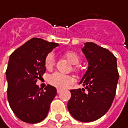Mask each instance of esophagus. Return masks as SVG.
I'll use <instances>...</instances> for the list:
<instances>
[{
	"instance_id": "1",
	"label": "esophagus",
	"mask_w": 128,
	"mask_h": 128,
	"mask_svg": "<svg viewBox=\"0 0 128 128\" xmlns=\"http://www.w3.org/2000/svg\"><path fill=\"white\" fill-rule=\"evenodd\" d=\"M62 91V90L61 89H57V93H58H58H60Z\"/></svg>"
}]
</instances>
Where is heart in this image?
I'll return each mask as SVG.
<instances>
[{
	"instance_id": "heart-1",
	"label": "heart",
	"mask_w": 128,
	"mask_h": 128,
	"mask_svg": "<svg viewBox=\"0 0 128 128\" xmlns=\"http://www.w3.org/2000/svg\"><path fill=\"white\" fill-rule=\"evenodd\" d=\"M64 56L71 64H74L72 66V70L74 72L78 71V68L75 64H78L80 62L79 55L74 52H67L64 54ZM54 56L52 53H49L45 58V66L48 70H51L54 66ZM48 82L51 85L59 89H64L72 84L74 82V80L70 75L62 74L58 72H55L48 76Z\"/></svg>"
}]
</instances>
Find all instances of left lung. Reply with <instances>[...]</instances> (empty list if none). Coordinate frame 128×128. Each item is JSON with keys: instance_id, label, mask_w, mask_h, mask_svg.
Returning <instances> with one entry per match:
<instances>
[{"instance_id": "8db88e82", "label": "left lung", "mask_w": 128, "mask_h": 128, "mask_svg": "<svg viewBox=\"0 0 128 128\" xmlns=\"http://www.w3.org/2000/svg\"><path fill=\"white\" fill-rule=\"evenodd\" d=\"M82 51L88 62L80 82L84 88L70 90L67 108L74 118L88 122L102 117L111 107L119 74L117 58L108 49L86 42Z\"/></svg>"}]
</instances>
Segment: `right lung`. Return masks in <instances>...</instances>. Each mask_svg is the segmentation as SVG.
I'll return each instance as SVG.
<instances>
[{
	"mask_svg": "<svg viewBox=\"0 0 128 128\" xmlns=\"http://www.w3.org/2000/svg\"><path fill=\"white\" fill-rule=\"evenodd\" d=\"M57 43L33 38L15 50L9 57L6 75L8 100L11 110L20 120L38 123L46 118L56 89L48 84L42 90L36 82L46 72L45 58Z\"/></svg>",
	"mask_w": 128,
	"mask_h": 128,
	"instance_id": "1",
	"label": "right lung"
}]
</instances>
